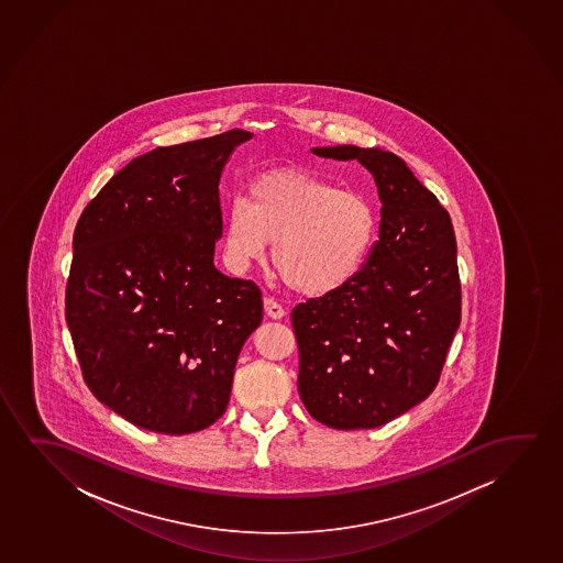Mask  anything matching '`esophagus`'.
Here are the masks:
<instances>
[{
	"label": "esophagus",
	"instance_id": "34e87169",
	"mask_svg": "<svg viewBox=\"0 0 563 563\" xmlns=\"http://www.w3.org/2000/svg\"><path fill=\"white\" fill-rule=\"evenodd\" d=\"M263 308H265V316L271 317V319H283L286 316V309L273 298H265Z\"/></svg>",
	"mask_w": 563,
	"mask_h": 563
}]
</instances>
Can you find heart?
I'll return each mask as SVG.
<instances>
[{
	"instance_id": "b5f03b06",
	"label": "heart",
	"mask_w": 563,
	"mask_h": 563,
	"mask_svg": "<svg viewBox=\"0 0 563 563\" xmlns=\"http://www.w3.org/2000/svg\"><path fill=\"white\" fill-rule=\"evenodd\" d=\"M378 232L375 203L300 170L255 178L247 201L224 213V260L234 271L260 262L269 242L273 265L285 285L311 298L346 288L369 260Z\"/></svg>"
}]
</instances>
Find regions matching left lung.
Here are the masks:
<instances>
[{"mask_svg":"<svg viewBox=\"0 0 563 563\" xmlns=\"http://www.w3.org/2000/svg\"><path fill=\"white\" fill-rule=\"evenodd\" d=\"M357 159L377 185L378 240L340 292L292 309L298 390L319 423L375 429L423 401L439 383L462 321L454 227L406 162L380 147H313Z\"/></svg>","mask_w":563,"mask_h":563,"instance_id":"obj_1","label":"left lung"}]
</instances>
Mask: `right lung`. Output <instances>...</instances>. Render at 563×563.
I'll return each instance as SVG.
<instances>
[{"label":"right lung","instance_id":"add662e5","mask_svg":"<svg viewBox=\"0 0 563 563\" xmlns=\"http://www.w3.org/2000/svg\"><path fill=\"white\" fill-rule=\"evenodd\" d=\"M252 132L155 147L86 206L65 317L86 385L146 431L188 434L227 411L240 350L260 327L252 280L213 263L219 180Z\"/></svg>","mask_w":563,"mask_h":563}]
</instances>
